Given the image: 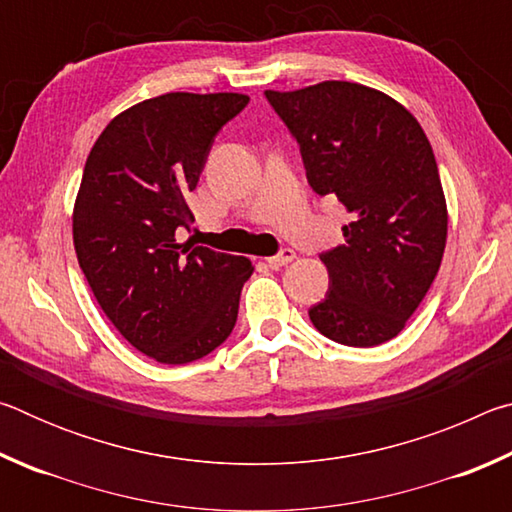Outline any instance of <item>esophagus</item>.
<instances>
[{"instance_id": "obj_1", "label": "esophagus", "mask_w": 512, "mask_h": 512, "mask_svg": "<svg viewBox=\"0 0 512 512\" xmlns=\"http://www.w3.org/2000/svg\"><path fill=\"white\" fill-rule=\"evenodd\" d=\"M293 259H296V250H293V248H280V253H275L273 257H268L266 262L271 264V266H284V264L293 262Z\"/></svg>"}]
</instances>
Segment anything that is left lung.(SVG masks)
I'll return each instance as SVG.
<instances>
[{
    "label": "left lung",
    "mask_w": 512,
    "mask_h": 512,
    "mask_svg": "<svg viewBox=\"0 0 512 512\" xmlns=\"http://www.w3.org/2000/svg\"><path fill=\"white\" fill-rule=\"evenodd\" d=\"M264 94L300 146L311 189L350 212L343 244L320 253L329 289L311 323L350 348L391 341L445 253L447 205L427 135L395 99L359 83Z\"/></svg>",
    "instance_id": "left-lung-1"
}]
</instances>
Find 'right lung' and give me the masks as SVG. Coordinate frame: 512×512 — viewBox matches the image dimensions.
Returning a JSON list of instances; mask_svg holds the SVG:
<instances>
[{
	"label": "right lung",
	"mask_w": 512,
	"mask_h": 512,
	"mask_svg": "<svg viewBox=\"0 0 512 512\" xmlns=\"http://www.w3.org/2000/svg\"><path fill=\"white\" fill-rule=\"evenodd\" d=\"M246 94L169 92L121 112L94 142L74 205V248L124 339L160 363L203 359L237 323L246 257L178 244L214 137Z\"/></svg>",
	"instance_id": "right-lung-1"
}]
</instances>
